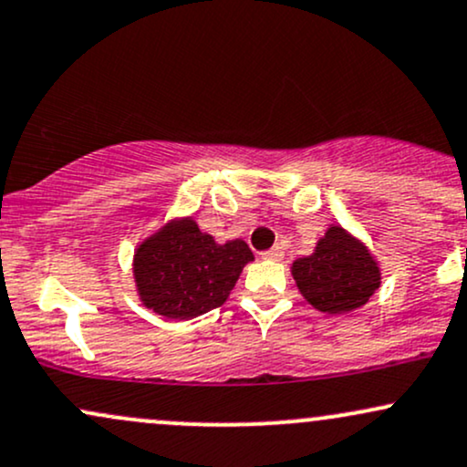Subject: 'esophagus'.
Segmentation results:
<instances>
[{
  "mask_svg": "<svg viewBox=\"0 0 467 467\" xmlns=\"http://www.w3.org/2000/svg\"><path fill=\"white\" fill-rule=\"evenodd\" d=\"M261 256H264V259H270V261H281L283 259V250L281 248L265 250V252H261Z\"/></svg>",
  "mask_w": 467,
  "mask_h": 467,
  "instance_id": "34e87169",
  "label": "esophagus"
}]
</instances>
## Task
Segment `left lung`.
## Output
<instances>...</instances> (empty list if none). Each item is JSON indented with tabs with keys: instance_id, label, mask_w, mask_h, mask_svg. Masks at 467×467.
Listing matches in <instances>:
<instances>
[{
	"instance_id": "1",
	"label": "left lung",
	"mask_w": 467,
	"mask_h": 467,
	"mask_svg": "<svg viewBox=\"0 0 467 467\" xmlns=\"http://www.w3.org/2000/svg\"><path fill=\"white\" fill-rule=\"evenodd\" d=\"M294 281L316 309L347 314L362 307L379 287V267L358 239L331 226L312 256L294 261Z\"/></svg>"
}]
</instances>
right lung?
Wrapping results in <instances>:
<instances>
[{
  "label": "right lung",
  "instance_id": "add662e5",
  "mask_svg": "<svg viewBox=\"0 0 467 467\" xmlns=\"http://www.w3.org/2000/svg\"><path fill=\"white\" fill-rule=\"evenodd\" d=\"M252 259L245 241L215 244L192 219H182L138 245L133 275L149 309L166 318L189 320L223 305Z\"/></svg>",
  "mask_w": 467,
  "mask_h": 467
}]
</instances>
